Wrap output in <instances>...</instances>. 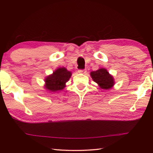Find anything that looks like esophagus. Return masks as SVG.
Returning <instances> with one entry per match:
<instances>
[{
    "instance_id": "34e87169",
    "label": "esophagus",
    "mask_w": 153,
    "mask_h": 153,
    "mask_svg": "<svg viewBox=\"0 0 153 153\" xmlns=\"http://www.w3.org/2000/svg\"><path fill=\"white\" fill-rule=\"evenodd\" d=\"M78 71L79 73H82V74H85L87 70L86 69H83V70H79Z\"/></svg>"
}]
</instances>
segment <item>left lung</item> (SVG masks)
<instances>
[{
    "instance_id": "obj_1",
    "label": "left lung",
    "mask_w": 153,
    "mask_h": 153,
    "mask_svg": "<svg viewBox=\"0 0 153 153\" xmlns=\"http://www.w3.org/2000/svg\"><path fill=\"white\" fill-rule=\"evenodd\" d=\"M92 79L99 85L100 88L109 89L114 85V79L111 75L104 68L91 72Z\"/></svg>"
}]
</instances>
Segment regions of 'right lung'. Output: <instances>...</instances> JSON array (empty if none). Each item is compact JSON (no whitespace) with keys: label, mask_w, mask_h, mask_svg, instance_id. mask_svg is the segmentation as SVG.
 <instances>
[{"label":"right lung","mask_w":153,"mask_h":153,"mask_svg":"<svg viewBox=\"0 0 153 153\" xmlns=\"http://www.w3.org/2000/svg\"><path fill=\"white\" fill-rule=\"evenodd\" d=\"M71 76V73L65 68H58L53 74L45 79V87L52 92L60 91L66 86L65 84L69 80Z\"/></svg>","instance_id":"obj_1"}]
</instances>
